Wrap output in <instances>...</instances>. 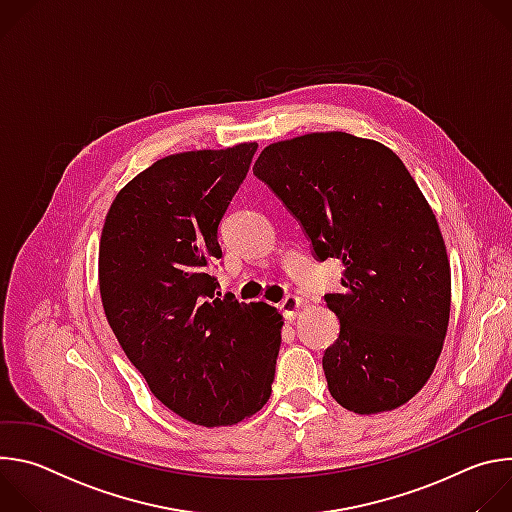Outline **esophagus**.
<instances>
[{
	"mask_svg": "<svg viewBox=\"0 0 512 512\" xmlns=\"http://www.w3.org/2000/svg\"><path fill=\"white\" fill-rule=\"evenodd\" d=\"M300 306H302V298H298V296H285L281 300V304H279V312L283 314L285 320H294V316L298 314Z\"/></svg>",
	"mask_w": 512,
	"mask_h": 512,
	"instance_id": "obj_1",
	"label": "esophagus"
}]
</instances>
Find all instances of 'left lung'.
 <instances>
[{
  "label": "left lung",
  "mask_w": 512,
  "mask_h": 512,
  "mask_svg": "<svg viewBox=\"0 0 512 512\" xmlns=\"http://www.w3.org/2000/svg\"><path fill=\"white\" fill-rule=\"evenodd\" d=\"M312 243L340 259L342 294L324 296L340 332L324 350L330 395L348 411L397 409L440 358L452 275L435 214L383 143L310 133L271 143L253 166Z\"/></svg>",
  "instance_id": "8db88e82"
}]
</instances>
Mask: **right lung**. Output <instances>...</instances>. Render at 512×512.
<instances>
[{
    "label": "right lung",
    "instance_id": "right-lung-1",
    "mask_svg": "<svg viewBox=\"0 0 512 512\" xmlns=\"http://www.w3.org/2000/svg\"><path fill=\"white\" fill-rule=\"evenodd\" d=\"M257 143L168 156L113 200L99 245L105 316L152 393L196 425L259 411L275 377L281 316L221 296L218 225Z\"/></svg>",
    "mask_w": 512,
    "mask_h": 512
}]
</instances>
